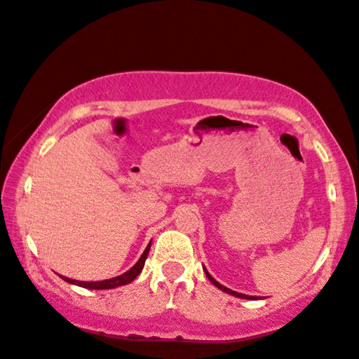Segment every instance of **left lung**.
Returning <instances> with one entry per match:
<instances>
[{
    "label": "left lung",
    "instance_id": "left-lung-1",
    "mask_svg": "<svg viewBox=\"0 0 359 359\" xmlns=\"http://www.w3.org/2000/svg\"><path fill=\"white\" fill-rule=\"evenodd\" d=\"M204 269V273H205V276L209 278V281L215 285V287H218L219 290H222V292H226V293H229V294H233V297H236V298H243V299H258L257 297H249V294H244V293H238V292H235V290H230V289H227L226 285H222V284H219L217 280H215V278L207 272V269L205 267H203Z\"/></svg>",
    "mask_w": 359,
    "mask_h": 359
}]
</instances>
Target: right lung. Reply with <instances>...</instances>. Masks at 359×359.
Returning a JSON list of instances; mask_svg holds the SVG:
<instances>
[{
	"label": "right lung",
	"mask_w": 359,
	"mask_h": 359,
	"mask_svg": "<svg viewBox=\"0 0 359 359\" xmlns=\"http://www.w3.org/2000/svg\"><path fill=\"white\" fill-rule=\"evenodd\" d=\"M150 245H152V241L147 244L144 253L141 255V258L137 261V264H135L132 269L127 270L126 273L119 275V276H115V278H110V280H102V281H76V280H72V278H67V276H62V275H60V276L66 283H69V284H75V285H79V287L90 289V290H106V289L119 287V285H126V284L132 283L135 278H137L141 273V270H142V267H144V262L147 259Z\"/></svg>",
	"instance_id": "add662e5"
}]
</instances>
